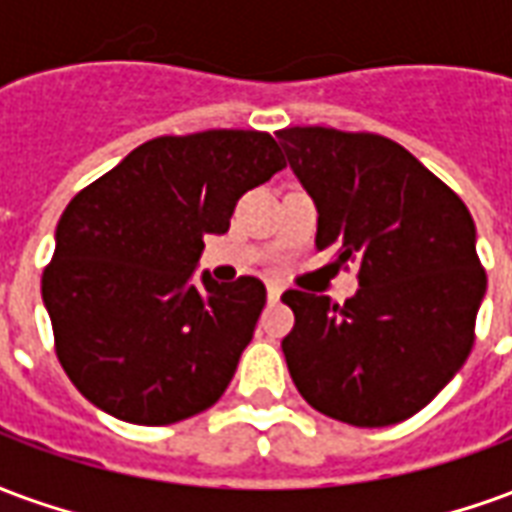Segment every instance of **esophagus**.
I'll return each mask as SVG.
<instances>
[{"instance_id": "obj_1", "label": "esophagus", "mask_w": 512, "mask_h": 512, "mask_svg": "<svg viewBox=\"0 0 512 512\" xmlns=\"http://www.w3.org/2000/svg\"><path fill=\"white\" fill-rule=\"evenodd\" d=\"M266 290H268V299L271 301H277L279 296H282V285H277V282H268Z\"/></svg>"}]
</instances>
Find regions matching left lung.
<instances>
[{"label": "left lung", "instance_id": "8db88e82", "mask_svg": "<svg viewBox=\"0 0 512 512\" xmlns=\"http://www.w3.org/2000/svg\"><path fill=\"white\" fill-rule=\"evenodd\" d=\"M318 208V249L356 263L345 304L285 290L290 378L315 411L356 428L414 417L472 354L485 268L455 191L392 139L296 126L277 131ZM348 268V266H345Z\"/></svg>", "mask_w": 512, "mask_h": 512}]
</instances>
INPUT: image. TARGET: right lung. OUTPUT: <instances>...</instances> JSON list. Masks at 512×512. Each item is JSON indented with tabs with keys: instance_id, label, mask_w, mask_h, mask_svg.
I'll use <instances>...</instances> for the list:
<instances>
[{
	"instance_id": "1",
	"label": "right lung",
	"mask_w": 512,
	"mask_h": 512,
	"mask_svg": "<svg viewBox=\"0 0 512 512\" xmlns=\"http://www.w3.org/2000/svg\"><path fill=\"white\" fill-rule=\"evenodd\" d=\"M285 167L266 131L156 136L62 211L40 290L54 351L90 403L134 425L211 408L266 307L257 277L194 285L205 235Z\"/></svg>"
}]
</instances>
